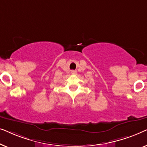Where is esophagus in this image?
Here are the masks:
<instances>
[{
    "instance_id": "34e87169",
    "label": "esophagus",
    "mask_w": 147,
    "mask_h": 147,
    "mask_svg": "<svg viewBox=\"0 0 147 147\" xmlns=\"http://www.w3.org/2000/svg\"><path fill=\"white\" fill-rule=\"evenodd\" d=\"M71 74H77V71H76V70H72V71H71Z\"/></svg>"
}]
</instances>
